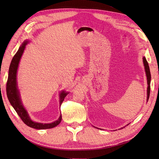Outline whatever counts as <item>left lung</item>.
<instances>
[{"mask_svg": "<svg viewBox=\"0 0 159 159\" xmlns=\"http://www.w3.org/2000/svg\"><path fill=\"white\" fill-rule=\"evenodd\" d=\"M143 64L144 66H145V72H146V75H147V84H148V88H147V102L149 98V95H150V90H151V87H150V84H151V72H150V69H149V66L146 60L145 57H143Z\"/></svg>", "mask_w": 159, "mask_h": 159, "instance_id": "left-lung-1", "label": "left lung"}]
</instances>
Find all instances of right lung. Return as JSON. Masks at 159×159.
Wrapping results in <instances>:
<instances>
[{
  "mask_svg": "<svg viewBox=\"0 0 159 159\" xmlns=\"http://www.w3.org/2000/svg\"><path fill=\"white\" fill-rule=\"evenodd\" d=\"M28 43V40H26L23 42L22 45L19 48L18 52L14 56L13 58L11 61V63L9 67L8 71V77L7 83V95L9 102L11 103V105L16 111L17 114L20 117L22 121L25 123L28 127L36 129H51L57 126L60 124L61 121V114L59 119L56 120V121L51 123H41L33 121L30 118L29 115L28 114L27 111L24 107L22 103L20 93L18 89L17 82H16V74L19 62H20L22 55L25 49L26 45ZM69 93L66 92L65 91H62L60 94V105H61L62 102H64L66 96Z\"/></svg>",
  "mask_w": 159,
  "mask_h": 159,
  "instance_id": "1",
  "label": "right lung"
}]
</instances>
